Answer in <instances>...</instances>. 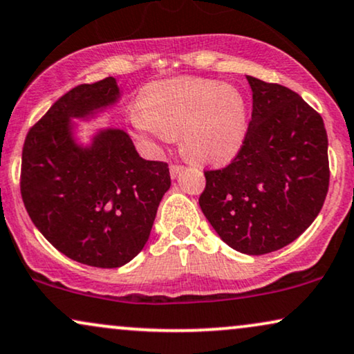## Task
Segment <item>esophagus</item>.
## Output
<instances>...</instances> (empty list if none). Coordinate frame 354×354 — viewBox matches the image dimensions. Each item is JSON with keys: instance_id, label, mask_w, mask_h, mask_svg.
<instances>
[{"instance_id": "esophagus-1", "label": "esophagus", "mask_w": 354, "mask_h": 354, "mask_svg": "<svg viewBox=\"0 0 354 354\" xmlns=\"http://www.w3.org/2000/svg\"><path fill=\"white\" fill-rule=\"evenodd\" d=\"M183 171V166H178V164H174V166H171V177L172 178H177L178 174H180Z\"/></svg>"}]
</instances>
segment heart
Instances as JSON below:
<instances>
[{
	"label": "heart",
	"instance_id": "1",
	"mask_svg": "<svg viewBox=\"0 0 354 354\" xmlns=\"http://www.w3.org/2000/svg\"><path fill=\"white\" fill-rule=\"evenodd\" d=\"M131 123L140 135L171 140L196 162H224L247 133V102L237 87L206 77H172L146 87Z\"/></svg>",
	"mask_w": 354,
	"mask_h": 354
}]
</instances>
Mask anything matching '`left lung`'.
<instances>
[{
	"instance_id": "8db88e82",
	"label": "left lung",
	"mask_w": 354,
	"mask_h": 354,
	"mask_svg": "<svg viewBox=\"0 0 354 354\" xmlns=\"http://www.w3.org/2000/svg\"><path fill=\"white\" fill-rule=\"evenodd\" d=\"M252 120L227 167L206 171L200 208L234 250L263 255L296 241L328 192L322 117L295 91L247 76Z\"/></svg>"
}]
</instances>
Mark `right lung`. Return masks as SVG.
<instances>
[{"label":"right lung","instance_id":"add662e5","mask_svg":"<svg viewBox=\"0 0 354 354\" xmlns=\"http://www.w3.org/2000/svg\"><path fill=\"white\" fill-rule=\"evenodd\" d=\"M115 77L81 84L30 128L22 148L21 195L32 223L55 249L97 268H118L148 242L171 188L166 162L138 154L120 128H100L81 143L77 123L118 104Z\"/></svg>","mask_w":354,"mask_h":354}]
</instances>
